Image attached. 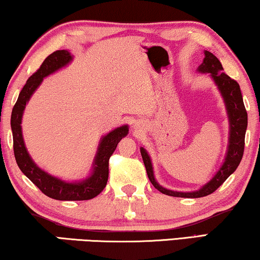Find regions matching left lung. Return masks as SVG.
<instances>
[{
  "label": "left lung",
  "mask_w": 260,
  "mask_h": 260,
  "mask_svg": "<svg viewBox=\"0 0 260 260\" xmlns=\"http://www.w3.org/2000/svg\"><path fill=\"white\" fill-rule=\"evenodd\" d=\"M204 54L205 57L203 63L199 66L197 72L203 73V74H210L214 85L220 92L222 100H224L229 119V145L226 149V155L224 162L221 164L220 168L213 175V178L199 189L192 192H178L159 185V182L155 180L154 172H153L151 156L144 147H140V153L146 171H147L148 179L158 191L166 196L179 197V198H200V197L211 194L237 170L244 154L245 133L247 128V113L244 106L240 87L238 82L222 72V66L217 56L208 50H204Z\"/></svg>",
  "instance_id": "1"
}]
</instances>
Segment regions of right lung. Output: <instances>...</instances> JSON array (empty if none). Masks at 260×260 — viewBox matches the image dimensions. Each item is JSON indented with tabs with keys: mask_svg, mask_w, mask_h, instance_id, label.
I'll list each match as a JSON object with an SVG mask.
<instances>
[{
	"mask_svg": "<svg viewBox=\"0 0 260 260\" xmlns=\"http://www.w3.org/2000/svg\"><path fill=\"white\" fill-rule=\"evenodd\" d=\"M72 61L73 55L69 50H56L47 56L38 72L27 80L14 106L12 119H10L14 154H15L17 166L20 167L22 173L49 198L56 200H89L100 194L107 185L109 158L115 151L119 141L128 134V125L116 127L115 129L111 131L100 139L89 175L86 179L78 181L62 180L36 165L31 156L29 155L24 144L23 134H22V116H23L25 105L30 100L31 95L39 88L43 79L60 71Z\"/></svg>",
	"mask_w": 260,
	"mask_h": 260,
	"instance_id": "add662e5",
	"label": "right lung"
}]
</instances>
